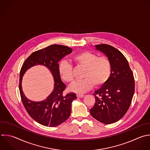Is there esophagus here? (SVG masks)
<instances>
[{
	"label": "esophagus",
	"instance_id": "esophagus-1",
	"mask_svg": "<svg viewBox=\"0 0 150 150\" xmlns=\"http://www.w3.org/2000/svg\"><path fill=\"white\" fill-rule=\"evenodd\" d=\"M77 97L78 98H82V97H84V95L80 94H77Z\"/></svg>",
	"mask_w": 150,
	"mask_h": 150
}]
</instances>
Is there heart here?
Returning a JSON list of instances; mask_svg holds the SVG:
<instances>
[{
  "instance_id": "1",
  "label": "heart",
  "mask_w": 150,
  "mask_h": 150,
  "mask_svg": "<svg viewBox=\"0 0 150 150\" xmlns=\"http://www.w3.org/2000/svg\"><path fill=\"white\" fill-rule=\"evenodd\" d=\"M72 60L77 66L84 68L82 76L84 79L76 81L70 86L69 90L72 92L83 93L91 89L94 84L96 87H100L107 82L110 76L111 64L105 56H98L90 52H83L75 54ZM58 70L64 81H73V67L70 63L65 60L61 61Z\"/></svg>"
}]
</instances>
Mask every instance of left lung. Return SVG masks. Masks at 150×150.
Returning <instances> with one entry per match:
<instances>
[{
  "label": "left lung",
  "mask_w": 150,
  "mask_h": 150,
  "mask_svg": "<svg viewBox=\"0 0 150 150\" xmlns=\"http://www.w3.org/2000/svg\"><path fill=\"white\" fill-rule=\"evenodd\" d=\"M96 48L108 58L111 71L107 82L93 94L96 103L90 112L98 121L110 124L128 111L134 93V78L127 60L118 50L105 44L96 45Z\"/></svg>",
  "instance_id": "8db88e82"
}]
</instances>
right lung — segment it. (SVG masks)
Segmentation results:
<instances>
[{
  "label": "right lung",
  "instance_id": "right-lung-1",
  "mask_svg": "<svg viewBox=\"0 0 150 150\" xmlns=\"http://www.w3.org/2000/svg\"><path fill=\"white\" fill-rule=\"evenodd\" d=\"M72 49L59 45H53L32 53L25 60L20 71L19 91L22 103L29 115L36 122L47 127H56L64 122L70 115L71 103L77 98L74 93L63 96L66 86L59 73V62L71 53ZM41 64L51 71L55 83L52 93L45 100L35 102L28 99L21 88L22 77L30 67Z\"/></svg>",
  "mask_w": 150,
  "mask_h": 150
}]
</instances>
